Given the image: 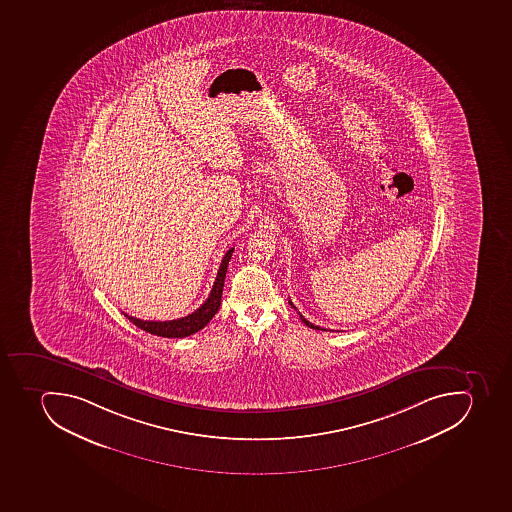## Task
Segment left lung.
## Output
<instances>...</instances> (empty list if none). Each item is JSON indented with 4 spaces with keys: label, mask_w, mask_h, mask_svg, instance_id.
<instances>
[{
    "label": "left lung",
    "mask_w": 512,
    "mask_h": 512,
    "mask_svg": "<svg viewBox=\"0 0 512 512\" xmlns=\"http://www.w3.org/2000/svg\"><path fill=\"white\" fill-rule=\"evenodd\" d=\"M290 305L293 306L292 301H290ZM293 308H295V306H293ZM295 310H297V308H295ZM300 319H301V321H303V323L306 324V326L311 327V329H316V331H323V329H321V327L314 326V324H311L310 321H306V319L303 318V316H301V314H300Z\"/></svg>",
    "instance_id": "1"
}]
</instances>
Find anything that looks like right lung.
I'll use <instances>...</instances> for the list:
<instances>
[{"instance_id": "right-lung-1", "label": "right lung", "mask_w": 512, "mask_h": 512, "mask_svg": "<svg viewBox=\"0 0 512 512\" xmlns=\"http://www.w3.org/2000/svg\"><path fill=\"white\" fill-rule=\"evenodd\" d=\"M233 250L235 248H230L225 253L209 297L194 313L188 314L185 318L173 319V321H142V319L134 318V316L125 313L126 318L134 326L141 327L142 331L151 332V334L160 335V337H168V339H181V337H188L194 332L201 331L202 327H206L207 323L214 318L215 313L219 311L228 261L232 259Z\"/></svg>"}]
</instances>
